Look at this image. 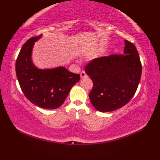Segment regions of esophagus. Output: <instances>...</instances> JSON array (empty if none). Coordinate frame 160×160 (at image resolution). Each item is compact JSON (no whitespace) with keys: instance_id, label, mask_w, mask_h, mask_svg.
I'll use <instances>...</instances> for the list:
<instances>
[{"instance_id":"1","label":"esophagus","mask_w":160,"mask_h":160,"mask_svg":"<svg viewBox=\"0 0 160 160\" xmlns=\"http://www.w3.org/2000/svg\"><path fill=\"white\" fill-rule=\"evenodd\" d=\"M80 77H81V78H84L87 77V73H86L85 71H82V72L80 73Z\"/></svg>"}]
</instances>
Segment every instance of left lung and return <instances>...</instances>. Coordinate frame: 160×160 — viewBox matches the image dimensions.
Here are the masks:
<instances>
[{
  "label": "left lung",
  "instance_id": "obj_1",
  "mask_svg": "<svg viewBox=\"0 0 160 160\" xmlns=\"http://www.w3.org/2000/svg\"><path fill=\"white\" fill-rule=\"evenodd\" d=\"M124 43V55L98 58L85 67L93 83L89 95L90 101L96 109L103 113L127 104L140 83L142 64L138 50L128 40Z\"/></svg>",
  "mask_w": 160,
  "mask_h": 160
}]
</instances>
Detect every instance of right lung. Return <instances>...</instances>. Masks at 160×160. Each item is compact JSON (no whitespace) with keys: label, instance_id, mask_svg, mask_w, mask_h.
I'll list each match as a JSON object with an SVG mask.
<instances>
[{"label":"right lung","instance_id":"right-lung-1","mask_svg":"<svg viewBox=\"0 0 160 160\" xmlns=\"http://www.w3.org/2000/svg\"><path fill=\"white\" fill-rule=\"evenodd\" d=\"M42 36L30 38L23 45L16 62V76L24 95L32 103L45 109H55L64 103L80 76L64 67L40 69L33 64V47Z\"/></svg>","mask_w":160,"mask_h":160}]
</instances>
